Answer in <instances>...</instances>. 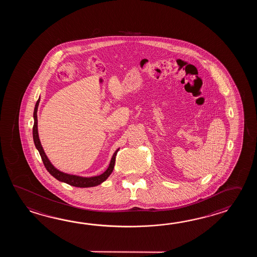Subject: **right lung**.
I'll return each mask as SVG.
<instances>
[{"label":"right lung","instance_id":"1","mask_svg":"<svg viewBox=\"0 0 257 257\" xmlns=\"http://www.w3.org/2000/svg\"><path fill=\"white\" fill-rule=\"evenodd\" d=\"M39 100L37 101V104L35 106L34 110V126H33V139L35 146L38 149L39 154L41 156V159L43 161L44 165L46 167V169L48 170L50 175L55 177L57 180L64 182L66 184L70 185V186H76V187H92V186H98L101 183H103L104 181L107 179V177L111 175V173L113 172L114 169V165L115 163V156L116 153L119 151V149H117L115 151L113 157L111 159L109 166L104 172L102 175H97V176H93V177H82V176H77V175H68L64 174L62 172H60L59 170L56 169L52 164H50L49 159L47 157L46 153H44L43 148L41 146V143L39 141V132H38V107H39Z\"/></svg>","mask_w":257,"mask_h":257}]
</instances>
